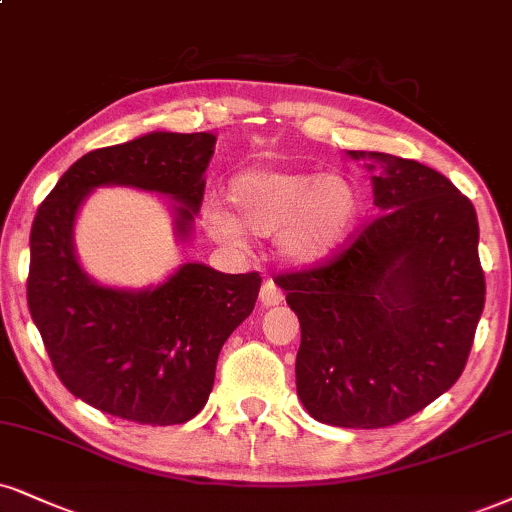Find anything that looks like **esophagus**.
I'll list each match as a JSON object with an SVG mask.
<instances>
[{
    "mask_svg": "<svg viewBox=\"0 0 512 512\" xmlns=\"http://www.w3.org/2000/svg\"><path fill=\"white\" fill-rule=\"evenodd\" d=\"M282 299H285V294H282V289L275 285L273 280H266L261 287V304L263 306H277L282 304Z\"/></svg>",
    "mask_w": 512,
    "mask_h": 512,
    "instance_id": "esophagus-1",
    "label": "esophagus"
}]
</instances>
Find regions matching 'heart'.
I'll list each match as a JSON object with an SVG mask.
<instances>
[{"label": "heart", "instance_id": "obj_1", "mask_svg": "<svg viewBox=\"0 0 512 512\" xmlns=\"http://www.w3.org/2000/svg\"><path fill=\"white\" fill-rule=\"evenodd\" d=\"M232 206L211 208L208 230L220 242H237L242 225L256 235H273L287 261L313 266L339 251L356 227L363 197L356 182L339 173L256 166L227 182Z\"/></svg>", "mask_w": 512, "mask_h": 512}]
</instances>
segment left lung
<instances>
[{
	"instance_id": "1",
	"label": "left lung",
	"mask_w": 512,
	"mask_h": 512,
	"mask_svg": "<svg viewBox=\"0 0 512 512\" xmlns=\"http://www.w3.org/2000/svg\"><path fill=\"white\" fill-rule=\"evenodd\" d=\"M368 159L380 216L337 256L277 277L299 315L296 394L318 422L377 430L449 391L484 308L472 201L418 161Z\"/></svg>"
}]
</instances>
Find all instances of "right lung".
I'll use <instances>...</instances> for the list:
<instances>
[{
	"label": "right lung",
	"instance_id": "obj_1",
	"mask_svg": "<svg viewBox=\"0 0 512 512\" xmlns=\"http://www.w3.org/2000/svg\"><path fill=\"white\" fill-rule=\"evenodd\" d=\"M211 132H149L73 163L30 230L28 308L63 387L102 413L140 425H180L206 406L225 339L254 311L261 275L185 263L159 287H102L73 246L78 208L94 187L125 185L178 204L185 239L204 199Z\"/></svg>",
	"mask_w": 512,
	"mask_h": 512
}]
</instances>
